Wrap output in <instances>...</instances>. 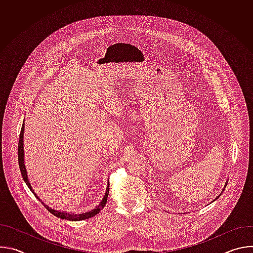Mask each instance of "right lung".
<instances>
[{
    "instance_id": "obj_1",
    "label": "right lung",
    "mask_w": 253,
    "mask_h": 253,
    "mask_svg": "<svg viewBox=\"0 0 253 253\" xmlns=\"http://www.w3.org/2000/svg\"><path fill=\"white\" fill-rule=\"evenodd\" d=\"M23 135H24V124L22 125V129H21V133H20V138H19V145H18V161H19V167H20V171L21 174L23 176L24 181L26 182V184L28 185V187L30 188V190L34 193V190L32 189V186L29 182V179L27 176V172H26V168H25V164H24V147H23ZM108 194H109V184H108V187L106 189L105 195L102 198V200L99 202V204L97 206H95L94 208L87 210V211H82V212H64V211H59V210H55L52 209L51 207H49L48 205L44 204L42 202V204L47 208L48 211H50L53 215L57 216V217L61 218V219H67V220H72V221H79V220H85L88 218L93 217V216L97 215L106 205L107 203V198H108ZM34 195L38 198V196L34 193ZM39 199V198H38Z\"/></svg>"
}]
</instances>
